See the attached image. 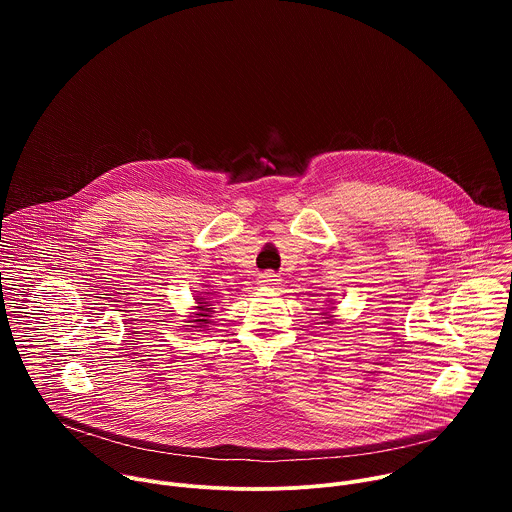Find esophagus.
<instances>
[{
    "label": "esophagus",
    "instance_id": "1",
    "mask_svg": "<svg viewBox=\"0 0 512 512\" xmlns=\"http://www.w3.org/2000/svg\"><path fill=\"white\" fill-rule=\"evenodd\" d=\"M273 281H277V279H275V275H271V273L263 275V283H267V285H269V283H273Z\"/></svg>",
    "mask_w": 512,
    "mask_h": 512
}]
</instances>
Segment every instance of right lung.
I'll use <instances>...</instances> for the list:
<instances>
[{
	"mask_svg": "<svg viewBox=\"0 0 512 512\" xmlns=\"http://www.w3.org/2000/svg\"><path fill=\"white\" fill-rule=\"evenodd\" d=\"M198 304H202V306H200L202 310H210V308H204L206 302H204V298H200V296H198ZM198 316H204V314H198ZM196 322H206V320H196Z\"/></svg>",
	"mask_w": 512,
	"mask_h": 512,
	"instance_id": "obj_1",
	"label": "right lung"
}]
</instances>
